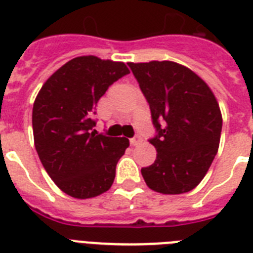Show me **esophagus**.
Segmentation results:
<instances>
[{
    "mask_svg": "<svg viewBox=\"0 0 253 253\" xmlns=\"http://www.w3.org/2000/svg\"><path fill=\"white\" fill-rule=\"evenodd\" d=\"M142 140L143 139L140 135H134V136L130 139L131 146H138V144H140V143H142Z\"/></svg>",
    "mask_w": 253,
    "mask_h": 253,
    "instance_id": "1",
    "label": "esophagus"
}]
</instances>
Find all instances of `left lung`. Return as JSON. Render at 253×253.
I'll return each mask as SVG.
<instances>
[{
	"mask_svg": "<svg viewBox=\"0 0 253 253\" xmlns=\"http://www.w3.org/2000/svg\"><path fill=\"white\" fill-rule=\"evenodd\" d=\"M150 105L158 155L142 168L148 188L163 194L190 192L218 152L222 131L219 105L201 77L173 61L128 63Z\"/></svg>",
	"mask_w": 253,
	"mask_h": 253,
	"instance_id": "obj_1",
	"label": "left lung"
}]
</instances>
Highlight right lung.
<instances>
[{
  "mask_svg": "<svg viewBox=\"0 0 253 253\" xmlns=\"http://www.w3.org/2000/svg\"><path fill=\"white\" fill-rule=\"evenodd\" d=\"M130 71L125 63L75 57L42 86L33 107L34 142L42 164L68 196L86 200L110 189L130 143L93 130L95 106Z\"/></svg>",
  "mask_w": 253,
  "mask_h": 253,
  "instance_id": "right-lung-1",
  "label": "right lung"
}]
</instances>
